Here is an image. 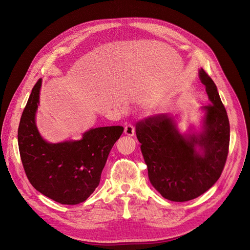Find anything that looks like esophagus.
<instances>
[{"label":"esophagus","instance_id":"34e87169","mask_svg":"<svg viewBox=\"0 0 250 250\" xmlns=\"http://www.w3.org/2000/svg\"><path fill=\"white\" fill-rule=\"evenodd\" d=\"M124 132L128 136H133L135 134V128H134V126L132 124H128V125L125 126Z\"/></svg>","mask_w":250,"mask_h":250}]
</instances>
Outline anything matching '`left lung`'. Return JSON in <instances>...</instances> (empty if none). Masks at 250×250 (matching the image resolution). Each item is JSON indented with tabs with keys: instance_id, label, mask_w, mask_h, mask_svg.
<instances>
[{
	"instance_id": "left-lung-1",
	"label": "left lung",
	"mask_w": 250,
	"mask_h": 250,
	"mask_svg": "<svg viewBox=\"0 0 250 250\" xmlns=\"http://www.w3.org/2000/svg\"><path fill=\"white\" fill-rule=\"evenodd\" d=\"M199 78L210 102L201 108L206 115L200 133L180 134L168 114L136 123L150 183L163 197L179 203L204 194L218 181L229 151V119L217 86L204 69Z\"/></svg>"
}]
</instances>
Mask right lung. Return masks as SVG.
<instances>
[{"label":"right lung","mask_w":250,"mask_h":250,"mask_svg":"<svg viewBox=\"0 0 250 250\" xmlns=\"http://www.w3.org/2000/svg\"><path fill=\"white\" fill-rule=\"evenodd\" d=\"M42 79L33 86L18 127L20 158L30 184L59 204L78 205L100 184L101 175L122 126L90 129L77 141L49 144L35 125Z\"/></svg>","instance_id":"add662e5"}]
</instances>
